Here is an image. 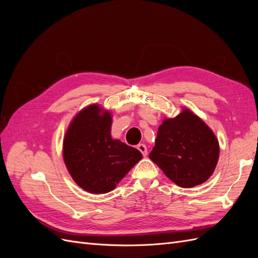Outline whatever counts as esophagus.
Returning <instances> with one entry per match:
<instances>
[{
    "label": "esophagus",
    "mask_w": 258,
    "mask_h": 258,
    "mask_svg": "<svg viewBox=\"0 0 258 258\" xmlns=\"http://www.w3.org/2000/svg\"><path fill=\"white\" fill-rule=\"evenodd\" d=\"M138 150L142 153V155L144 156V157L147 155V148H146L145 144H139L138 145Z\"/></svg>",
    "instance_id": "1"
}]
</instances>
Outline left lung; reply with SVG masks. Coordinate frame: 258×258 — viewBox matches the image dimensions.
Here are the masks:
<instances>
[{
    "label": "left lung",
    "mask_w": 258,
    "mask_h": 258,
    "mask_svg": "<svg viewBox=\"0 0 258 258\" xmlns=\"http://www.w3.org/2000/svg\"><path fill=\"white\" fill-rule=\"evenodd\" d=\"M218 156L220 145L213 131L187 108L162 121L150 153L151 160L184 188L205 183L213 174Z\"/></svg>",
    "instance_id": "left-lung-1"
}]
</instances>
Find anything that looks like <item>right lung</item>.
<instances>
[{"label":"right lung","instance_id":"obj_1","mask_svg":"<svg viewBox=\"0 0 258 258\" xmlns=\"http://www.w3.org/2000/svg\"><path fill=\"white\" fill-rule=\"evenodd\" d=\"M111 126V113L92 104L74 117L63 140L69 173L77 185L91 194L113 190L142 159L137 148L112 139Z\"/></svg>","mask_w":258,"mask_h":258}]
</instances>
